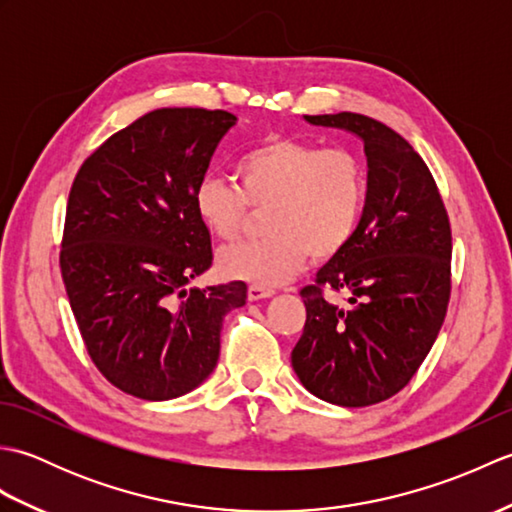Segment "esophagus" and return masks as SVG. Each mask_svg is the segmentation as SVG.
<instances>
[{
	"instance_id": "esophagus-1",
	"label": "esophagus",
	"mask_w": 512,
	"mask_h": 512,
	"mask_svg": "<svg viewBox=\"0 0 512 512\" xmlns=\"http://www.w3.org/2000/svg\"><path fill=\"white\" fill-rule=\"evenodd\" d=\"M273 295H275V290L268 288V286H257V284L248 286V299H250V301L268 299V297H273Z\"/></svg>"
}]
</instances>
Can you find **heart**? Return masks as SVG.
<instances>
[{"label": "heart", "mask_w": 512, "mask_h": 512, "mask_svg": "<svg viewBox=\"0 0 512 512\" xmlns=\"http://www.w3.org/2000/svg\"><path fill=\"white\" fill-rule=\"evenodd\" d=\"M235 182L206 176L193 193L195 213L224 242L248 224L250 206L266 209V235L228 246V277L277 286L312 257L325 262L352 242L365 211L367 167L350 147L321 149L310 140L273 136L237 160Z\"/></svg>", "instance_id": "obj_1"}]
</instances>
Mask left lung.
<instances>
[{
  "instance_id": "8db88e82",
  "label": "left lung",
  "mask_w": 512,
  "mask_h": 512,
  "mask_svg": "<svg viewBox=\"0 0 512 512\" xmlns=\"http://www.w3.org/2000/svg\"><path fill=\"white\" fill-rule=\"evenodd\" d=\"M363 138L367 200L352 242L301 290L306 325L292 367L314 396L341 407L383 402L418 372L451 299V222L429 167L374 118L306 116ZM343 296L345 307L329 295Z\"/></svg>"
}]
</instances>
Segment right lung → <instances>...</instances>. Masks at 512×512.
<instances>
[{"instance_id": "right-lung-1", "label": "right lung", "mask_w": 512, "mask_h": 512, "mask_svg": "<svg viewBox=\"0 0 512 512\" xmlns=\"http://www.w3.org/2000/svg\"><path fill=\"white\" fill-rule=\"evenodd\" d=\"M237 118L162 107L83 160L65 209L59 266L96 369L129 396L169 400L198 387L220 356L228 310L246 284L184 290L213 264L193 193Z\"/></svg>"}]
</instances>
